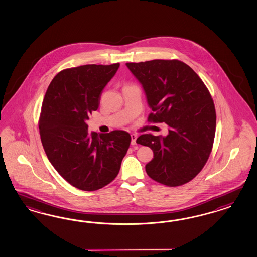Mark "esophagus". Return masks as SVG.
<instances>
[{
	"label": "esophagus",
	"mask_w": 257,
	"mask_h": 257,
	"mask_svg": "<svg viewBox=\"0 0 257 257\" xmlns=\"http://www.w3.org/2000/svg\"><path fill=\"white\" fill-rule=\"evenodd\" d=\"M136 140H137V135H136V134H132V135H131V145H133V146L137 145Z\"/></svg>",
	"instance_id": "esophagus-1"
}]
</instances>
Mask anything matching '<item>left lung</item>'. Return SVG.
Masks as SVG:
<instances>
[{"label":"left lung","instance_id":"1","mask_svg":"<svg viewBox=\"0 0 257 257\" xmlns=\"http://www.w3.org/2000/svg\"><path fill=\"white\" fill-rule=\"evenodd\" d=\"M143 87L151 113L148 120L168 125L167 137L141 135L137 143L150 147V178L169 187L192 181L206 165L215 137V106L201 78L178 60L128 63Z\"/></svg>","mask_w":257,"mask_h":257}]
</instances>
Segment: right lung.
Wrapping results in <instances>:
<instances>
[{
  "label": "right lung",
  "instance_id": "right-lung-1",
  "mask_svg": "<svg viewBox=\"0 0 257 257\" xmlns=\"http://www.w3.org/2000/svg\"><path fill=\"white\" fill-rule=\"evenodd\" d=\"M118 67L119 63L86 64L63 70L42 103L39 132L45 153L58 173L79 190L95 191L110 183L131 143L129 133L98 136L86 123Z\"/></svg>",
  "mask_w": 257,
  "mask_h": 257
}]
</instances>
